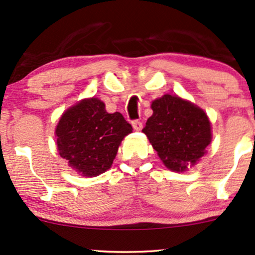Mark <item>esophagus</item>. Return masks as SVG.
Segmentation results:
<instances>
[{
  "mask_svg": "<svg viewBox=\"0 0 255 255\" xmlns=\"http://www.w3.org/2000/svg\"><path fill=\"white\" fill-rule=\"evenodd\" d=\"M131 126H133V128L135 130H141V129H142V122L137 121V120H134V121H131Z\"/></svg>",
  "mask_w": 255,
  "mask_h": 255,
  "instance_id": "34e87169",
  "label": "esophagus"
}]
</instances>
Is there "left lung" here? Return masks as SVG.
I'll return each instance as SVG.
<instances>
[{
    "instance_id": "obj_1",
    "label": "left lung",
    "mask_w": 255,
    "mask_h": 255,
    "mask_svg": "<svg viewBox=\"0 0 255 255\" xmlns=\"http://www.w3.org/2000/svg\"><path fill=\"white\" fill-rule=\"evenodd\" d=\"M153 115L142 131L165 166L183 172L205 154L211 142V125L203 109L174 95L152 102Z\"/></svg>"
}]
</instances>
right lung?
<instances>
[{
    "label": "right lung",
    "mask_w": 255,
    "mask_h": 255,
    "mask_svg": "<svg viewBox=\"0 0 255 255\" xmlns=\"http://www.w3.org/2000/svg\"><path fill=\"white\" fill-rule=\"evenodd\" d=\"M133 128L122 114H109L98 98H85L61 115L57 148L76 172L96 177L112 167L119 146Z\"/></svg>",
    "instance_id": "1"
}]
</instances>
